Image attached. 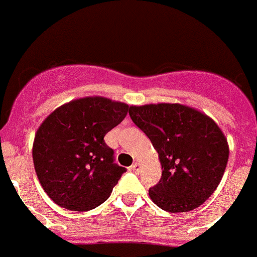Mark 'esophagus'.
Here are the masks:
<instances>
[{
  "mask_svg": "<svg viewBox=\"0 0 257 257\" xmlns=\"http://www.w3.org/2000/svg\"><path fill=\"white\" fill-rule=\"evenodd\" d=\"M131 171H133L135 173H138V172L141 171V166H140L138 163H133V164H132V167H131Z\"/></svg>",
  "mask_w": 257,
  "mask_h": 257,
  "instance_id": "esophagus-1",
  "label": "esophagus"
}]
</instances>
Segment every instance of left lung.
<instances>
[{
	"label": "left lung",
	"mask_w": 257,
	"mask_h": 257,
	"mask_svg": "<svg viewBox=\"0 0 257 257\" xmlns=\"http://www.w3.org/2000/svg\"><path fill=\"white\" fill-rule=\"evenodd\" d=\"M129 115L159 154L162 178L149 190L151 200L171 213L202 206L221 181L229 159L217 124L180 103L131 106Z\"/></svg>",
	"instance_id": "1"
}]
</instances>
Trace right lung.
Masks as SVG:
<instances>
[{
    "instance_id": "add662e5",
    "label": "right lung",
    "mask_w": 257,
    "mask_h": 257,
    "mask_svg": "<svg viewBox=\"0 0 257 257\" xmlns=\"http://www.w3.org/2000/svg\"><path fill=\"white\" fill-rule=\"evenodd\" d=\"M129 106L86 97L58 107L33 142V166L42 189L58 206L90 211L111 195L126 171L113 160L104 136L124 120Z\"/></svg>"
}]
</instances>
